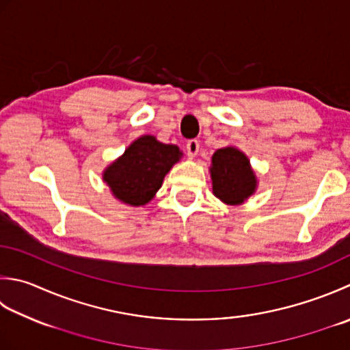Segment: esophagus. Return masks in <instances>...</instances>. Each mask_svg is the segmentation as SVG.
<instances>
[{"label":"esophagus","instance_id":"1","mask_svg":"<svg viewBox=\"0 0 350 350\" xmlns=\"http://www.w3.org/2000/svg\"><path fill=\"white\" fill-rule=\"evenodd\" d=\"M198 148H200V144H198L197 139L188 141V144H187V153H188V156L191 157V159H193V157L197 156Z\"/></svg>","mask_w":350,"mask_h":350}]
</instances>
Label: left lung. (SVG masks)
<instances>
[{
    "instance_id": "obj_1",
    "label": "left lung",
    "mask_w": 350,
    "mask_h": 350,
    "mask_svg": "<svg viewBox=\"0 0 350 350\" xmlns=\"http://www.w3.org/2000/svg\"><path fill=\"white\" fill-rule=\"evenodd\" d=\"M211 179L214 196L234 206L247 200L258 187L249 157L235 147H224L212 154Z\"/></svg>"
}]
</instances>
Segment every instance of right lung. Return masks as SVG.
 Returning a JSON list of instances; mask_svg holds the SVG:
<instances>
[{
    "label": "right lung",
    "mask_w": 350,
    "mask_h": 350,
    "mask_svg": "<svg viewBox=\"0 0 350 350\" xmlns=\"http://www.w3.org/2000/svg\"><path fill=\"white\" fill-rule=\"evenodd\" d=\"M180 157L182 152L177 146L162 144L152 135H144L105 170L103 180L120 202L142 206L154 197L162 187L163 177Z\"/></svg>",
    "instance_id": "right-lung-1"
}]
</instances>
